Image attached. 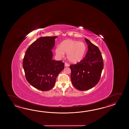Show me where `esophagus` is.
Instances as JSON below:
<instances>
[{"instance_id":"34e87169","label":"esophagus","mask_w":129,"mask_h":129,"mask_svg":"<svg viewBox=\"0 0 129 129\" xmlns=\"http://www.w3.org/2000/svg\"><path fill=\"white\" fill-rule=\"evenodd\" d=\"M64 66H65L66 67H67V66H69V64L68 63H64Z\"/></svg>"}]
</instances>
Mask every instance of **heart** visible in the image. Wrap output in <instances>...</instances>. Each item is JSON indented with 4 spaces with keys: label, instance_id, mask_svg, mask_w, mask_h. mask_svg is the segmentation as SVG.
I'll list each match as a JSON object with an SVG mask.
<instances>
[{
    "label": "heart",
    "instance_id": "heart-1",
    "mask_svg": "<svg viewBox=\"0 0 129 129\" xmlns=\"http://www.w3.org/2000/svg\"><path fill=\"white\" fill-rule=\"evenodd\" d=\"M87 47L84 43L73 40H66L58 46L55 52L58 57L62 58L64 53H67L68 60L73 63H77L82 60L86 52Z\"/></svg>",
    "mask_w": 129,
    "mask_h": 129
}]
</instances>
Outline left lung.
Segmentation results:
<instances>
[{
    "mask_svg": "<svg viewBox=\"0 0 129 129\" xmlns=\"http://www.w3.org/2000/svg\"><path fill=\"white\" fill-rule=\"evenodd\" d=\"M85 40L88 48L85 57L79 63L70 66L72 83L81 91L88 90L98 83L104 66L99 48L87 39Z\"/></svg>",
    "mask_w": 129,
    "mask_h": 129,
    "instance_id": "1",
    "label": "left lung"
}]
</instances>
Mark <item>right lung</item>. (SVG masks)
<instances>
[{"label":"right lung","instance_id":"1","mask_svg":"<svg viewBox=\"0 0 129 129\" xmlns=\"http://www.w3.org/2000/svg\"><path fill=\"white\" fill-rule=\"evenodd\" d=\"M57 36L41 37L28 47L23 60L27 82L40 90L48 91L55 85L58 74L64 69L62 61L52 59V49Z\"/></svg>","mask_w":129,"mask_h":129}]
</instances>
